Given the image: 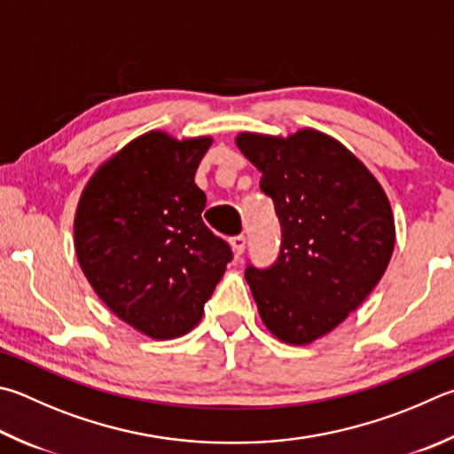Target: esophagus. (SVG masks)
Instances as JSON below:
<instances>
[{"instance_id":"obj_1","label":"esophagus","mask_w":454,"mask_h":454,"mask_svg":"<svg viewBox=\"0 0 454 454\" xmlns=\"http://www.w3.org/2000/svg\"><path fill=\"white\" fill-rule=\"evenodd\" d=\"M230 246H232L236 258H240V255H242L244 250H246V236H242V234L232 236V238H230Z\"/></svg>"}]
</instances>
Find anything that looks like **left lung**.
<instances>
[{"mask_svg": "<svg viewBox=\"0 0 454 454\" xmlns=\"http://www.w3.org/2000/svg\"><path fill=\"white\" fill-rule=\"evenodd\" d=\"M242 154L262 172L282 226L278 260L246 268L260 317L290 345L316 341L357 309L389 266L391 204L356 154L319 130L287 138L238 135Z\"/></svg>", "mask_w": 454, "mask_h": 454, "instance_id": "1", "label": "left lung"}]
</instances>
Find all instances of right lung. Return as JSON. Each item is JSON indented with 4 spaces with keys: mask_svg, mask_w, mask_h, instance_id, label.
Returning a JSON list of instances; mask_svg holds the SVG:
<instances>
[{
    "mask_svg": "<svg viewBox=\"0 0 454 454\" xmlns=\"http://www.w3.org/2000/svg\"><path fill=\"white\" fill-rule=\"evenodd\" d=\"M210 137L153 130L89 180L75 214L79 266L114 316L153 340L191 332L232 250L204 224L194 184Z\"/></svg>",
    "mask_w": 454,
    "mask_h": 454,
    "instance_id": "add662e5",
    "label": "right lung"
}]
</instances>
